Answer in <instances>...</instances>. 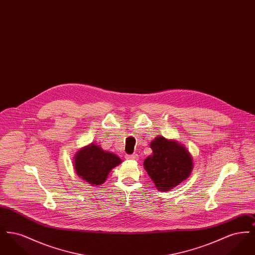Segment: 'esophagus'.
Returning <instances> with one entry per match:
<instances>
[{
	"mask_svg": "<svg viewBox=\"0 0 255 255\" xmlns=\"http://www.w3.org/2000/svg\"><path fill=\"white\" fill-rule=\"evenodd\" d=\"M125 158L128 160H136L137 159V155L133 154V155H126Z\"/></svg>",
	"mask_w": 255,
	"mask_h": 255,
	"instance_id": "1",
	"label": "esophagus"
}]
</instances>
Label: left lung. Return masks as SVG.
Instances as JSON below:
<instances>
[{
  "instance_id": "8db88e82",
  "label": "left lung",
  "mask_w": 255,
  "mask_h": 255,
  "mask_svg": "<svg viewBox=\"0 0 255 255\" xmlns=\"http://www.w3.org/2000/svg\"><path fill=\"white\" fill-rule=\"evenodd\" d=\"M150 147L153 154L145 158L143 166L159 191H168L189 177L193 159L184 146L158 136Z\"/></svg>"
}]
</instances>
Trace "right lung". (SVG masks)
Instances as JSON below:
<instances>
[{
	"mask_svg": "<svg viewBox=\"0 0 255 255\" xmlns=\"http://www.w3.org/2000/svg\"><path fill=\"white\" fill-rule=\"evenodd\" d=\"M121 162L122 159L117 155L91 143L75 154L73 166L83 181L92 185H100L106 181L110 171Z\"/></svg>",
	"mask_w": 255,
	"mask_h": 255,
	"instance_id": "1",
	"label": "right lung"
}]
</instances>
